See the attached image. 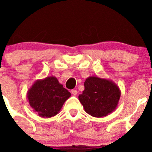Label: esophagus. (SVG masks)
Wrapping results in <instances>:
<instances>
[{"label": "esophagus", "mask_w": 152, "mask_h": 152, "mask_svg": "<svg viewBox=\"0 0 152 152\" xmlns=\"http://www.w3.org/2000/svg\"><path fill=\"white\" fill-rule=\"evenodd\" d=\"M71 94L74 96H76L78 94V91L76 90H71Z\"/></svg>", "instance_id": "1"}]
</instances>
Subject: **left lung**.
<instances>
[{
  "instance_id": "obj_1",
  "label": "left lung",
  "mask_w": 152,
  "mask_h": 152,
  "mask_svg": "<svg viewBox=\"0 0 152 152\" xmlns=\"http://www.w3.org/2000/svg\"><path fill=\"white\" fill-rule=\"evenodd\" d=\"M121 91L114 81L89 76L84 82V90L78 99L85 111L94 117H103L117 107Z\"/></svg>"
}]
</instances>
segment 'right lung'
<instances>
[{
  "label": "right lung",
  "mask_w": 152,
  "mask_h": 152,
  "mask_svg": "<svg viewBox=\"0 0 152 152\" xmlns=\"http://www.w3.org/2000/svg\"><path fill=\"white\" fill-rule=\"evenodd\" d=\"M71 95L55 76L37 80L27 92L31 107L43 118H50L58 114Z\"/></svg>",
  "instance_id": "1"
}]
</instances>
